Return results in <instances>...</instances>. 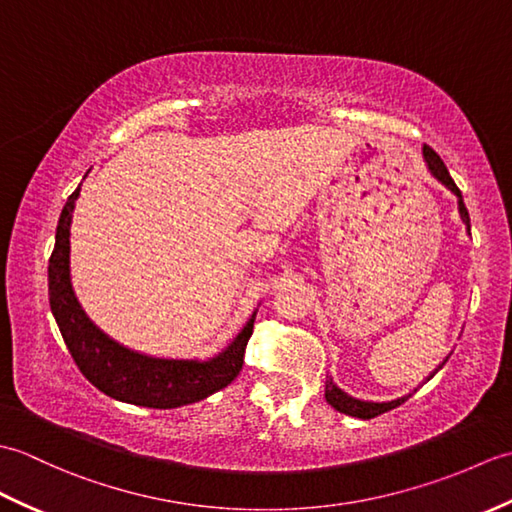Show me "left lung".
<instances>
[{
	"instance_id": "left-lung-1",
	"label": "left lung",
	"mask_w": 512,
	"mask_h": 512,
	"mask_svg": "<svg viewBox=\"0 0 512 512\" xmlns=\"http://www.w3.org/2000/svg\"><path fill=\"white\" fill-rule=\"evenodd\" d=\"M422 156H424V162H427V167H429V171H431V176L436 178L438 182H442L444 187H447L455 198H458V209H460V217H462V222L466 224V228H469V233H471V217H469V211H466V206H464V200H462V191L455 187V182H453V178H451V173H449V169L444 167V162H442V158L436 154V151H433L429 145H424L422 147ZM449 361V356L444 358V361L433 369V372L429 374V378L438 372V369H442V365ZM427 378V380H429ZM411 394H407V396H400V398H396V400H387V402H372V400H358V398H352L350 394H345L343 389H339L334 385V380H332V376H328V380H325V400L330 402V405L336 409V411H341V413H345V416H354V418H361V420H369V418H376V416H380V413H385V411H389V409H396L398 405H402V402H405L407 398H409Z\"/></svg>"
}]
</instances>
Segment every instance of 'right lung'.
Segmentation results:
<instances>
[{"instance_id": "add662e5", "label": "right lung", "mask_w": 512, "mask_h": 512, "mask_svg": "<svg viewBox=\"0 0 512 512\" xmlns=\"http://www.w3.org/2000/svg\"><path fill=\"white\" fill-rule=\"evenodd\" d=\"M81 184L65 202L48 264L50 310L76 367L103 394L129 405L173 409L204 400L233 383L244 365L255 312L231 345L206 361L154 358L116 343L88 319L70 284V224Z\"/></svg>"}]
</instances>
